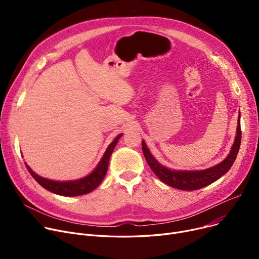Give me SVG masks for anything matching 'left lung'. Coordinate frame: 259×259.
<instances>
[{
	"instance_id": "obj_1",
	"label": "left lung",
	"mask_w": 259,
	"mask_h": 259,
	"mask_svg": "<svg viewBox=\"0 0 259 259\" xmlns=\"http://www.w3.org/2000/svg\"><path fill=\"white\" fill-rule=\"evenodd\" d=\"M241 142V129H240V115L238 116L237 130L234 144L231 148L229 155L219 165L208 168L206 170L199 171H176L171 170L161 166L159 162L153 157V155L149 151L146 143L142 142L144 156L148 162L149 167L154 172V174L162 182L172 188H176L185 191H192V190H198L210 184L214 183L223 175H225L234 164L235 158L237 156L239 147Z\"/></svg>"
}]
</instances>
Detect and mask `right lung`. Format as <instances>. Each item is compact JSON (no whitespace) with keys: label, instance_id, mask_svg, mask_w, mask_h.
I'll return each mask as SVG.
<instances>
[{"label":"right lung","instance_id":"right-lung-1","mask_svg":"<svg viewBox=\"0 0 259 259\" xmlns=\"http://www.w3.org/2000/svg\"><path fill=\"white\" fill-rule=\"evenodd\" d=\"M121 134L117 135V137L113 140V142L108 146L106 152L104 153L102 159L100 160L99 165L97 166L89 175L85 176L83 179L75 180V181H68V182H57V181H51L42 178V176L37 175L34 173L30 167L26 165L27 170L29 171L32 178L40 185L43 188H45L48 191L54 193V194H59L62 196H79V195H84L87 194L95 188H98L100 184L103 182L105 175L108 170V165H109V159H110V156L114 150V148L120 139Z\"/></svg>","mask_w":259,"mask_h":259}]
</instances>
